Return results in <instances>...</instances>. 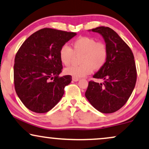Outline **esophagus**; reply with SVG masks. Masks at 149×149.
Wrapping results in <instances>:
<instances>
[{
	"label": "esophagus",
	"instance_id": "1",
	"mask_svg": "<svg viewBox=\"0 0 149 149\" xmlns=\"http://www.w3.org/2000/svg\"><path fill=\"white\" fill-rule=\"evenodd\" d=\"M72 80L74 81V82H77V81L79 80V78H76V77H72Z\"/></svg>",
	"mask_w": 149,
	"mask_h": 149
}]
</instances>
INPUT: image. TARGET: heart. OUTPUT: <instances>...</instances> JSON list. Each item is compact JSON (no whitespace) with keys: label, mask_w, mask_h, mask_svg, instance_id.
Returning a JSON list of instances; mask_svg holds the SVG:
<instances>
[{"label":"heart","mask_w":149,"mask_h":149,"mask_svg":"<svg viewBox=\"0 0 149 149\" xmlns=\"http://www.w3.org/2000/svg\"><path fill=\"white\" fill-rule=\"evenodd\" d=\"M71 48L67 45L61 47L59 52L60 61L63 65H69L74 55H80V66H70L64 70L65 74L76 78L85 77L94 70L102 68L108 58V49L102 42L90 37H80L73 41Z\"/></svg>","instance_id":"obj_1"}]
</instances>
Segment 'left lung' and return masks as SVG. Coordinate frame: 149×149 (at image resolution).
Listing matches in <instances>:
<instances>
[{"label":"left lung","instance_id":"1","mask_svg":"<svg viewBox=\"0 0 149 149\" xmlns=\"http://www.w3.org/2000/svg\"><path fill=\"white\" fill-rule=\"evenodd\" d=\"M91 31L104 38L108 58L104 67L93 76L104 82H88L85 97L100 112L111 113L126 104L135 88L137 73L134 56L129 47L111 28L102 26L88 30Z\"/></svg>","mask_w":149,"mask_h":149}]
</instances>
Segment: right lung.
Listing matches in <instances>:
<instances>
[{"instance_id": "right-lung-1", "label": "right lung", "mask_w": 149, "mask_h": 149, "mask_svg": "<svg viewBox=\"0 0 149 149\" xmlns=\"http://www.w3.org/2000/svg\"><path fill=\"white\" fill-rule=\"evenodd\" d=\"M76 34L44 28L30 36L17 52L14 67L15 90L31 111L48 112L63 96L64 88L71 82V76L59 77L63 69L59 52Z\"/></svg>"}]
</instances>
